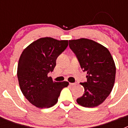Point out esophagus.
Here are the masks:
<instances>
[{
  "instance_id": "obj_1",
  "label": "esophagus",
  "mask_w": 128,
  "mask_h": 128,
  "mask_svg": "<svg viewBox=\"0 0 128 128\" xmlns=\"http://www.w3.org/2000/svg\"><path fill=\"white\" fill-rule=\"evenodd\" d=\"M70 85L71 86H73L76 85V83H74V82H70Z\"/></svg>"
}]
</instances>
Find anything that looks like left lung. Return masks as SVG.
Masks as SVG:
<instances>
[{"label": "left lung", "instance_id": "left-lung-1", "mask_svg": "<svg viewBox=\"0 0 128 128\" xmlns=\"http://www.w3.org/2000/svg\"><path fill=\"white\" fill-rule=\"evenodd\" d=\"M69 47L81 68L87 72V81L80 83L84 94L77 102L86 108L99 106L108 98L115 83L116 67L112 56L108 48L87 38L69 40Z\"/></svg>", "mask_w": 128, "mask_h": 128}]
</instances>
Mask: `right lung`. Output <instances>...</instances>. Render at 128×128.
Here are the masks:
<instances>
[{
  "label": "right lung",
  "instance_id": "right-lung-1",
  "mask_svg": "<svg viewBox=\"0 0 128 128\" xmlns=\"http://www.w3.org/2000/svg\"><path fill=\"white\" fill-rule=\"evenodd\" d=\"M68 40L50 37L38 39L22 52L18 61L17 76L25 98L39 108H48L57 103L61 91L68 82L53 81L47 76L56 66L57 58L68 46Z\"/></svg>",
  "mask_w": 128,
  "mask_h": 128
}]
</instances>
